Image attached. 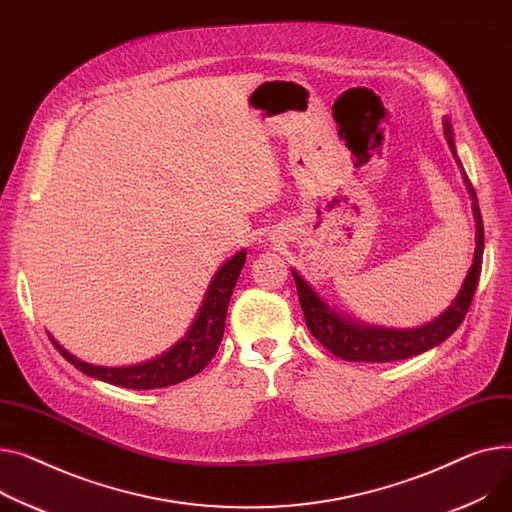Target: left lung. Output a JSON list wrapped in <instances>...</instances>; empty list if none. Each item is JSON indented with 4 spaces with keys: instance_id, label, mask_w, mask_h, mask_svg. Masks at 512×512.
I'll return each mask as SVG.
<instances>
[{
    "instance_id": "obj_1",
    "label": "left lung",
    "mask_w": 512,
    "mask_h": 512,
    "mask_svg": "<svg viewBox=\"0 0 512 512\" xmlns=\"http://www.w3.org/2000/svg\"><path fill=\"white\" fill-rule=\"evenodd\" d=\"M445 138L453 152V158L461 168L463 183L471 197V208L475 218V255L465 276V282L457 298L453 300V304L434 321L420 325L416 329H389V327L358 323L352 317L337 313L313 290V286L298 274L296 269H292V278L296 282L298 300L302 306L306 327H309L313 337L319 339V342L337 358L350 360V362H393V360L418 356L445 342V339L463 323L465 313L469 311V304L473 300L475 288H478L480 271H482L484 224H482V214L478 206V195H475V189L467 179L463 164L457 156L455 142H453V129L449 121H445Z\"/></svg>"
}]
</instances>
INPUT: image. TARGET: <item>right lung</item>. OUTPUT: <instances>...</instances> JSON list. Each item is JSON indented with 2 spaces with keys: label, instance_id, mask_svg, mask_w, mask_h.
Returning a JSON list of instances; mask_svg holds the SVG:
<instances>
[{
  "label": "right lung",
  "instance_id": "add662e5",
  "mask_svg": "<svg viewBox=\"0 0 512 512\" xmlns=\"http://www.w3.org/2000/svg\"><path fill=\"white\" fill-rule=\"evenodd\" d=\"M245 261H247V251L243 249L234 257H230L224 265H220V269L216 271V276L208 286L206 296H203L199 313L195 315L187 333L173 348L148 362L133 364V366H115V368L94 366L67 352L57 339L49 335L51 342L67 362H72L78 370H82L84 374H88V377L98 379L102 383H111L125 389H160V387L183 383L206 368L208 362L218 352V346L224 335L228 302Z\"/></svg>",
  "mask_w": 512,
  "mask_h": 512
}]
</instances>
